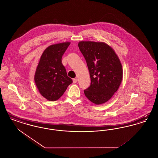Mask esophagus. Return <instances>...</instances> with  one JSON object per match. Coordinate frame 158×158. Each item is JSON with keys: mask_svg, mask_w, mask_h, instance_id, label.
<instances>
[{"mask_svg": "<svg viewBox=\"0 0 158 158\" xmlns=\"http://www.w3.org/2000/svg\"><path fill=\"white\" fill-rule=\"evenodd\" d=\"M77 82V78H74L73 79V82L74 83H75Z\"/></svg>", "mask_w": 158, "mask_h": 158, "instance_id": "34e87169", "label": "esophagus"}]
</instances>
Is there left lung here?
<instances>
[{
    "label": "left lung",
    "mask_w": 158,
    "mask_h": 158,
    "mask_svg": "<svg viewBox=\"0 0 158 158\" xmlns=\"http://www.w3.org/2000/svg\"><path fill=\"white\" fill-rule=\"evenodd\" d=\"M80 51L89 69L90 86L86 97L96 105L107 102L117 92L123 79L120 60L111 47L104 42L80 41Z\"/></svg>",
    "instance_id": "8db88e82"
}]
</instances>
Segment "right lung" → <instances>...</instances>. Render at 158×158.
Here are the masks:
<instances>
[{
    "label": "right lung",
    "mask_w": 158,
    "mask_h": 158,
    "mask_svg": "<svg viewBox=\"0 0 158 158\" xmlns=\"http://www.w3.org/2000/svg\"><path fill=\"white\" fill-rule=\"evenodd\" d=\"M70 44L65 42L50 45L40 57L34 81L39 92L48 101L59 99L73 82L61 63L62 56Z\"/></svg>",
    "instance_id": "1"
}]
</instances>
